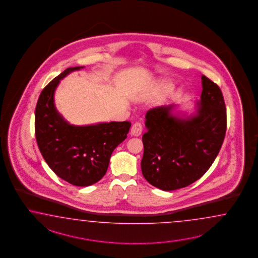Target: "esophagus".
<instances>
[{"label": "esophagus", "mask_w": 258, "mask_h": 258, "mask_svg": "<svg viewBox=\"0 0 258 258\" xmlns=\"http://www.w3.org/2000/svg\"><path fill=\"white\" fill-rule=\"evenodd\" d=\"M142 132H143V127H142V125L139 122L134 123L133 126H132V128H131V134L133 136H135V137L140 136L142 134Z\"/></svg>", "instance_id": "obj_1"}]
</instances>
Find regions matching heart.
Instances as JSON below:
<instances>
[{
    "label": "heart",
    "mask_w": 258,
    "mask_h": 258,
    "mask_svg": "<svg viewBox=\"0 0 258 258\" xmlns=\"http://www.w3.org/2000/svg\"><path fill=\"white\" fill-rule=\"evenodd\" d=\"M174 85L172 82L162 79L159 80L156 84H155V90L157 91L160 94H168L170 92H172L174 89Z\"/></svg>",
    "instance_id": "obj_1"
}]
</instances>
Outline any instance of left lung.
<instances>
[{"instance_id":"8db88e82","label":"left lung","mask_w":258,"mask_h":258,"mask_svg":"<svg viewBox=\"0 0 258 258\" xmlns=\"http://www.w3.org/2000/svg\"><path fill=\"white\" fill-rule=\"evenodd\" d=\"M200 99L190 114L176 105L147 111L143 135L144 177L162 190L184 188L202 177L216 159L226 132V108L220 87L202 75Z\"/></svg>"}]
</instances>
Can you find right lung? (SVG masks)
I'll return each mask as SVG.
<instances>
[{"label": "right lung", "instance_id": "obj_1", "mask_svg": "<svg viewBox=\"0 0 258 258\" xmlns=\"http://www.w3.org/2000/svg\"><path fill=\"white\" fill-rule=\"evenodd\" d=\"M84 67L69 68L41 92L35 108L37 146L49 168L74 186L86 187L106 174L112 151L126 138L131 122L70 124L56 109L54 93L61 80Z\"/></svg>", "mask_w": 258, "mask_h": 258}]
</instances>
